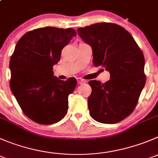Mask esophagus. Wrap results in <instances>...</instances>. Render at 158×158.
Returning a JSON list of instances; mask_svg holds the SVG:
<instances>
[{
  "label": "esophagus",
  "mask_w": 158,
  "mask_h": 158,
  "mask_svg": "<svg viewBox=\"0 0 158 158\" xmlns=\"http://www.w3.org/2000/svg\"><path fill=\"white\" fill-rule=\"evenodd\" d=\"M77 84L78 85H83V84H85V80H84V79H82V78L81 77H77Z\"/></svg>",
  "instance_id": "1"
}]
</instances>
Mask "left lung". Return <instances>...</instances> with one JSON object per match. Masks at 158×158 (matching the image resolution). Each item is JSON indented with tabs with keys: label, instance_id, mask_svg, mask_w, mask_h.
<instances>
[{
	"label": "left lung",
	"instance_id": "8db88e82",
	"mask_svg": "<svg viewBox=\"0 0 158 158\" xmlns=\"http://www.w3.org/2000/svg\"><path fill=\"white\" fill-rule=\"evenodd\" d=\"M77 33L91 46L94 65L110 73L106 83H88L90 115L98 123H118L134 110L145 85L143 54L130 33L116 24H93L77 28Z\"/></svg>",
	"mask_w": 158,
	"mask_h": 158
}]
</instances>
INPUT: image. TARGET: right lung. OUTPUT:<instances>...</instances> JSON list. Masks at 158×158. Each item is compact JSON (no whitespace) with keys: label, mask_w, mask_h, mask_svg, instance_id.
Here are the masks:
<instances>
[{"label":"right lung","mask_w":158,"mask_h":158,"mask_svg":"<svg viewBox=\"0 0 158 158\" xmlns=\"http://www.w3.org/2000/svg\"><path fill=\"white\" fill-rule=\"evenodd\" d=\"M76 31L45 27L29 31L19 40L10 60V88L30 119L48 125L60 121L68 109V96L77 81L53 76L52 67Z\"/></svg>","instance_id":"1"}]
</instances>
